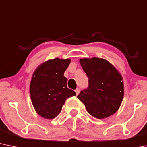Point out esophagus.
<instances>
[{"mask_svg":"<svg viewBox=\"0 0 147 147\" xmlns=\"http://www.w3.org/2000/svg\"><path fill=\"white\" fill-rule=\"evenodd\" d=\"M80 89L79 88H77V89H75V92H76V94L78 95L79 93H80Z\"/></svg>","mask_w":147,"mask_h":147,"instance_id":"esophagus-1","label":"esophagus"}]
</instances>
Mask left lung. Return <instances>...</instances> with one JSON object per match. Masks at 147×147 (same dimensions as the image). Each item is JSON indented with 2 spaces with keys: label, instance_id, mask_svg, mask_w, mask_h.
I'll return each instance as SVG.
<instances>
[{
  "label": "left lung",
  "instance_id": "8db88e82",
  "mask_svg": "<svg viewBox=\"0 0 147 147\" xmlns=\"http://www.w3.org/2000/svg\"><path fill=\"white\" fill-rule=\"evenodd\" d=\"M80 62L88 78V86L80 92L78 99L95 118L104 119L114 114L123 98L121 75L103 59H83Z\"/></svg>",
  "mask_w": 147,
  "mask_h": 147
}]
</instances>
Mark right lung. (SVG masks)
<instances>
[{"mask_svg":"<svg viewBox=\"0 0 147 147\" xmlns=\"http://www.w3.org/2000/svg\"><path fill=\"white\" fill-rule=\"evenodd\" d=\"M70 59H54L40 65L32 77L30 94L35 111L45 119L57 117L67 98L76 93L67 87L64 72Z\"/></svg>","mask_w":147,"mask_h":147,"instance_id":"add662e5","label":"right lung"}]
</instances>
